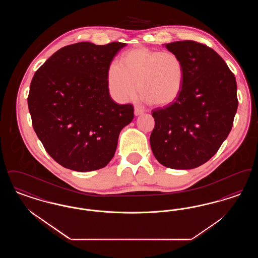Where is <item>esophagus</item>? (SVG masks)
Listing matches in <instances>:
<instances>
[{
  "instance_id": "esophagus-1",
  "label": "esophagus",
  "mask_w": 258,
  "mask_h": 258,
  "mask_svg": "<svg viewBox=\"0 0 258 258\" xmlns=\"http://www.w3.org/2000/svg\"><path fill=\"white\" fill-rule=\"evenodd\" d=\"M142 113H144V110L142 109V108H140V107H138V106H135V116H139V115H141Z\"/></svg>"
}]
</instances>
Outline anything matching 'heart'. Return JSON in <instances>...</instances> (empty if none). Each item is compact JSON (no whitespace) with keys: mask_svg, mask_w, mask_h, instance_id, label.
<instances>
[{"mask_svg":"<svg viewBox=\"0 0 258 258\" xmlns=\"http://www.w3.org/2000/svg\"><path fill=\"white\" fill-rule=\"evenodd\" d=\"M182 59L170 51L138 48L123 54L121 63L112 61L107 71L111 97L119 102L133 98L136 91L146 101L164 106L174 102L184 85Z\"/></svg>","mask_w":258,"mask_h":258,"instance_id":"heart-1","label":"heart"}]
</instances>
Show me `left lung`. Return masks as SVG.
Returning <instances> with one entry per match:
<instances>
[{"mask_svg": "<svg viewBox=\"0 0 258 258\" xmlns=\"http://www.w3.org/2000/svg\"><path fill=\"white\" fill-rule=\"evenodd\" d=\"M184 67V85L168 106L152 111L153 154L172 169H192L208 161L227 138L238 108L237 84L221 56L192 40L164 44Z\"/></svg>", "mask_w": 258, "mask_h": 258, "instance_id": "1", "label": "left lung"}]
</instances>
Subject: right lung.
<instances>
[{
	"mask_svg": "<svg viewBox=\"0 0 258 258\" xmlns=\"http://www.w3.org/2000/svg\"><path fill=\"white\" fill-rule=\"evenodd\" d=\"M122 42H78L55 52L34 75L28 97L32 123L50 157L74 171L103 168L121 131L134 119L132 104L111 99L107 71Z\"/></svg>",
	"mask_w": 258,
	"mask_h": 258,
	"instance_id": "right-lung-1",
	"label": "right lung"
}]
</instances>
